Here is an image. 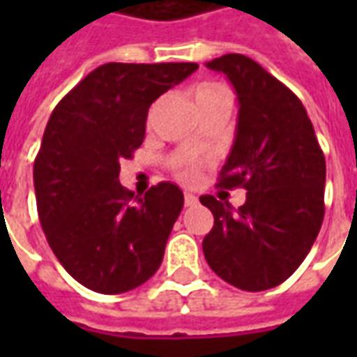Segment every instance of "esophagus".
I'll list each match as a JSON object with an SVG mask.
<instances>
[{
  "label": "esophagus",
  "mask_w": 357,
  "mask_h": 357,
  "mask_svg": "<svg viewBox=\"0 0 357 357\" xmlns=\"http://www.w3.org/2000/svg\"><path fill=\"white\" fill-rule=\"evenodd\" d=\"M183 201H185V206H195L199 202V199L193 193H185L183 195Z\"/></svg>",
  "instance_id": "34e87169"
}]
</instances>
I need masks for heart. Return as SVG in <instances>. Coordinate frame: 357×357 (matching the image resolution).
Returning a JSON list of instances; mask_svg holds the SVG:
<instances>
[{"label":"heart","mask_w":357,"mask_h":357,"mask_svg":"<svg viewBox=\"0 0 357 357\" xmlns=\"http://www.w3.org/2000/svg\"><path fill=\"white\" fill-rule=\"evenodd\" d=\"M216 95H231L229 89L225 88L224 84H218V82H204L199 88L193 91L195 102L202 101V99H208V97H216ZM176 174L181 181L185 183H195L199 176H201V170H199V164L195 160H189V158H181L178 164H176Z\"/></svg>","instance_id":"obj_1"}]
</instances>
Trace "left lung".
<instances>
[{
  "label": "left lung",
  "mask_w": 357,
  "mask_h": 357,
  "mask_svg": "<svg viewBox=\"0 0 357 357\" xmlns=\"http://www.w3.org/2000/svg\"><path fill=\"white\" fill-rule=\"evenodd\" d=\"M206 66L227 76L239 102L218 185L247 189V201L235 210L202 195L214 214L202 252L233 287L268 291L296 271L321 229L325 156L304 105L256 61L229 53Z\"/></svg>",
  "instance_id": "obj_1"
}]
</instances>
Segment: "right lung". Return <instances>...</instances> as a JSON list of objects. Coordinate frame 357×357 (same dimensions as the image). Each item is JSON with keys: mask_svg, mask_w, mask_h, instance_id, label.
Instances as JSON below:
<instances>
[{"mask_svg": "<svg viewBox=\"0 0 357 357\" xmlns=\"http://www.w3.org/2000/svg\"><path fill=\"white\" fill-rule=\"evenodd\" d=\"M197 63H107L59 101L34 160L38 216L70 275L120 294L155 275L183 193L162 181L143 197L120 185V160L145 137L149 107Z\"/></svg>", "mask_w": 357, "mask_h": 357, "instance_id": "obj_1", "label": "right lung"}]
</instances>
